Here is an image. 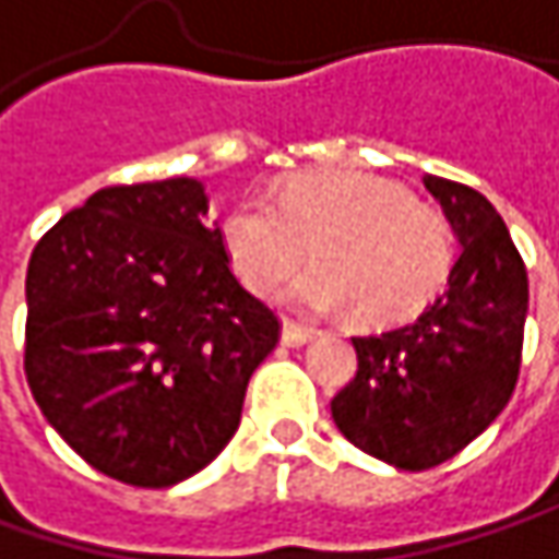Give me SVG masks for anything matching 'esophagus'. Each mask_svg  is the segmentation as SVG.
I'll list each match as a JSON object with an SVG mask.
<instances>
[{"label":"esophagus","instance_id":"34e87169","mask_svg":"<svg viewBox=\"0 0 559 559\" xmlns=\"http://www.w3.org/2000/svg\"><path fill=\"white\" fill-rule=\"evenodd\" d=\"M311 336H314L311 326H301V323L295 321H283V343H286V346H305Z\"/></svg>","mask_w":559,"mask_h":559}]
</instances>
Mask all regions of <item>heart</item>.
Here are the masks:
<instances>
[{"instance_id": "obj_1", "label": "heart", "mask_w": 559, "mask_h": 559, "mask_svg": "<svg viewBox=\"0 0 559 559\" xmlns=\"http://www.w3.org/2000/svg\"><path fill=\"white\" fill-rule=\"evenodd\" d=\"M223 248L251 293H276L308 254L314 266L289 286L308 311L352 305L358 323L386 326L421 314L453 270L447 213L405 185L358 173H298L273 201L248 194L223 216Z\"/></svg>"}]
</instances>
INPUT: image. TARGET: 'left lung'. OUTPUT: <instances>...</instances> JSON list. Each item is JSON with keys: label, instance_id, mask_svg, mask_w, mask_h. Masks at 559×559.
<instances>
[{"label": "left lung", "instance_id": "left-lung-1", "mask_svg": "<svg viewBox=\"0 0 559 559\" xmlns=\"http://www.w3.org/2000/svg\"><path fill=\"white\" fill-rule=\"evenodd\" d=\"M425 188L462 245L447 293L418 321L352 336L358 371L330 403L349 443L405 472L453 460L503 412L528 314V273L493 204L440 176Z\"/></svg>", "mask_w": 559, "mask_h": 559}]
</instances>
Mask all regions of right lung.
<instances>
[{
  "label": "right lung",
  "mask_w": 559,
  "mask_h": 559,
  "mask_svg": "<svg viewBox=\"0 0 559 559\" xmlns=\"http://www.w3.org/2000/svg\"><path fill=\"white\" fill-rule=\"evenodd\" d=\"M198 179L99 188L27 264L24 374L71 450L134 488H169L223 453L280 318L204 226Z\"/></svg>",
  "instance_id": "obj_1"
}]
</instances>
